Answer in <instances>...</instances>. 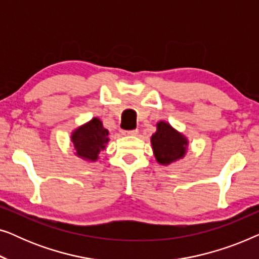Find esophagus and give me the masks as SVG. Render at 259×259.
<instances>
[{
	"mask_svg": "<svg viewBox=\"0 0 259 259\" xmlns=\"http://www.w3.org/2000/svg\"><path fill=\"white\" fill-rule=\"evenodd\" d=\"M122 136H137L138 130H132V131H121Z\"/></svg>",
	"mask_w": 259,
	"mask_h": 259,
	"instance_id": "1",
	"label": "esophagus"
}]
</instances>
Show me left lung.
Returning <instances> with one entry per match:
<instances>
[{
    "mask_svg": "<svg viewBox=\"0 0 259 259\" xmlns=\"http://www.w3.org/2000/svg\"><path fill=\"white\" fill-rule=\"evenodd\" d=\"M151 144L155 160L160 165L167 166L185 157L189 140L168 122L159 121L157 132L151 137Z\"/></svg>",
    "mask_w": 259,
    "mask_h": 259,
    "instance_id": "left-lung-1",
    "label": "left lung"
}]
</instances>
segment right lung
I'll return each mask as SVG.
<instances>
[{
  "label": "right lung",
  "instance_id": "obj_1",
  "mask_svg": "<svg viewBox=\"0 0 259 259\" xmlns=\"http://www.w3.org/2000/svg\"><path fill=\"white\" fill-rule=\"evenodd\" d=\"M75 155L87 161H97L99 154L108 144V131L102 126L101 120L93 118L74 130L70 136Z\"/></svg>",
  "mask_w": 259,
  "mask_h": 259
}]
</instances>
